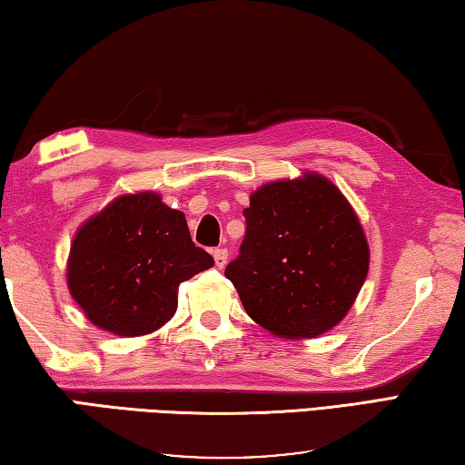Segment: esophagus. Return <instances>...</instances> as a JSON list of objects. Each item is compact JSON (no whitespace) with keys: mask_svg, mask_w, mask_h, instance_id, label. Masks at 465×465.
<instances>
[{"mask_svg":"<svg viewBox=\"0 0 465 465\" xmlns=\"http://www.w3.org/2000/svg\"><path fill=\"white\" fill-rule=\"evenodd\" d=\"M213 259H215V264L219 269H223L227 264V250L225 248H215V250H213Z\"/></svg>","mask_w":465,"mask_h":465,"instance_id":"esophagus-1","label":"esophagus"}]
</instances>
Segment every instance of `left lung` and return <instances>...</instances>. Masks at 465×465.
Segmentation results:
<instances>
[{"label":"left lung","mask_w":465,"mask_h":465,"mask_svg":"<svg viewBox=\"0 0 465 465\" xmlns=\"http://www.w3.org/2000/svg\"><path fill=\"white\" fill-rule=\"evenodd\" d=\"M246 235L225 277L254 322L283 339L327 333L356 300L371 250L348 198L321 173L250 194Z\"/></svg>","instance_id":"1"}]
</instances>
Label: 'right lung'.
<instances>
[{
  "mask_svg": "<svg viewBox=\"0 0 465 465\" xmlns=\"http://www.w3.org/2000/svg\"><path fill=\"white\" fill-rule=\"evenodd\" d=\"M215 261L190 238L182 211L154 193L117 196L74 235L68 287L94 327L149 335L178 311V287Z\"/></svg>",
  "mask_w": 465,
  "mask_h": 465,
  "instance_id": "obj_1",
  "label": "right lung"
}]
</instances>
